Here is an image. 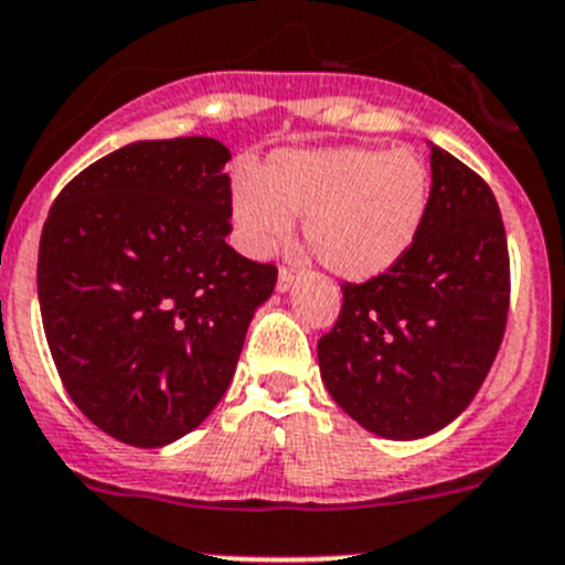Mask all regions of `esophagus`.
I'll return each mask as SVG.
<instances>
[{"mask_svg": "<svg viewBox=\"0 0 565 565\" xmlns=\"http://www.w3.org/2000/svg\"><path fill=\"white\" fill-rule=\"evenodd\" d=\"M294 280H296L294 271L280 269V275H277V290H280V294H285V290L294 288Z\"/></svg>", "mask_w": 565, "mask_h": 565, "instance_id": "1", "label": "esophagus"}]
</instances>
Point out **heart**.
<instances>
[{
  "label": "heart",
  "mask_w": 565,
  "mask_h": 565,
  "mask_svg": "<svg viewBox=\"0 0 565 565\" xmlns=\"http://www.w3.org/2000/svg\"><path fill=\"white\" fill-rule=\"evenodd\" d=\"M428 200L431 172L415 150L285 148L255 181L236 183L233 220L244 247L264 255L305 216L307 244L329 271L371 280L409 253Z\"/></svg>",
  "instance_id": "1"
}]
</instances>
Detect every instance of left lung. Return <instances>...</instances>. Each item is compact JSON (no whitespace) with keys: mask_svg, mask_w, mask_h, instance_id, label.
I'll return each mask as SVG.
<instances>
[{"mask_svg":"<svg viewBox=\"0 0 565 565\" xmlns=\"http://www.w3.org/2000/svg\"><path fill=\"white\" fill-rule=\"evenodd\" d=\"M508 296V242L494 194L431 145L420 233L393 269L343 285L338 321L318 340L323 387L371 434L398 443L431 437L483 384L505 332Z\"/></svg>","mask_w":565,"mask_h":565,"instance_id":"8db88e82","label":"left lung"}]
</instances>
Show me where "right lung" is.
<instances>
[{"mask_svg": "<svg viewBox=\"0 0 565 565\" xmlns=\"http://www.w3.org/2000/svg\"><path fill=\"white\" fill-rule=\"evenodd\" d=\"M231 150L139 139L54 200L38 299L60 379L117 443L164 448L214 412L277 269L225 242Z\"/></svg>", "mask_w": 565, "mask_h": 565, "instance_id": "obj_1", "label": "right lung"}]
</instances>
